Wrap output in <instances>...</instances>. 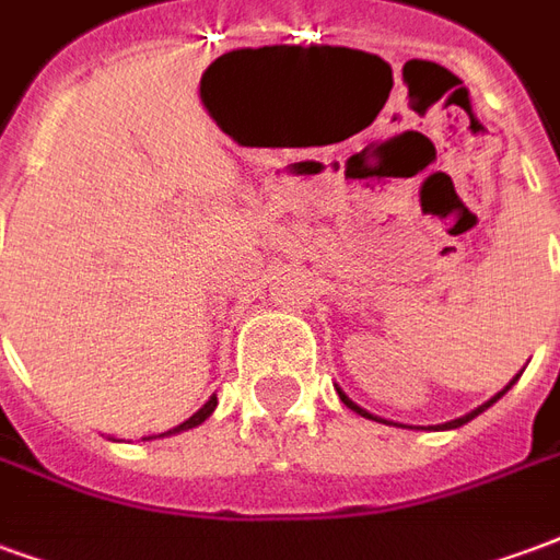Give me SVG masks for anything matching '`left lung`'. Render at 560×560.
<instances>
[{
	"instance_id": "8db88e82",
	"label": "left lung",
	"mask_w": 560,
	"mask_h": 560,
	"mask_svg": "<svg viewBox=\"0 0 560 560\" xmlns=\"http://www.w3.org/2000/svg\"><path fill=\"white\" fill-rule=\"evenodd\" d=\"M516 381H518V375L513 377V381H510V384H506V387L501 389V393H498V396H492V399L486 401V405H480V408H474V411H470V413H465V417H458V420H450V422H444V425H438V429H458V425H465V422H470V420H474V417H477V413H482V411H486V408H492L494 401L501 399V396H504L506 389L513 387V384H516ZM339 396H341V401H345V405H348V408H351V411L363 413V417H369V420H377L375 413H369V411H363V408H360V405H353V401L348 399V396H345V393H341V389H339Z\"/></svg>"
}]
</instances>
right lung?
<instances>
[{
  "label": "right lung",
  "mask_w": 560,
  "mask_h": 560,
  "mask_svg": "<svg viewBox=\"0 0 560 560\" xmlns=\"http://www.w3.org/2000/svg\"><path fill=\"white\" fill-rule=\"evenodd\" d=\"M215 405H219V399H215V396H209V401H207V405H203V408H200V411L191 413V417H188V420L179 422V425H176V429H171V432H164V434H176V432H185V429H195V425H200V422L207 420L209 413L215 411Z\"/></svg>",
  "instance_id": "1"
}]
</instances>
